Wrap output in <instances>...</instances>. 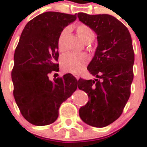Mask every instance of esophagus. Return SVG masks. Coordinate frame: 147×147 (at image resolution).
Returning a JSON list of instances; mask_svg holds the SVG:
<instances>
[{"instance_id":"34e87169","label":"esophagus","mask_w":147,"mask_h":147,"mask_svg":"<svg viewBox=\"0 0 147 147\" xmlns=\"http://www.w3.org/2000/svg\"><path fill=\"white\" fill-rule=\"evenodd\" d=\"M74 76H75V78H76V79H77V80H79V78H80V77H79V75H74Z\"/></svg>"}]
</instances>
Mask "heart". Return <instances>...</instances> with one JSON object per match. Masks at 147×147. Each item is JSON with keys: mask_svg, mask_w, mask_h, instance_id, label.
Listing matches in <instances>:
<instances>
[{"mask_svg": "<svg viewBox=\"0 0 147 147\" xmlns=\"http://www.w3.org/2000/svg\"><path fill=\"white\" fill-rule=\"evenodd\" d=\"M69 28L66 27L60 32L57 40V48L60 52L65 50L64 39L67 34L69 32ZM77 32L81 38L82 40L86 43H89L94 40L95 34L89 26L86 24H79L77 27ZM89 57L85 53H67L64 54L61 59V66L64 71L72 73H79L88 63Z\"/></svg>", "mask_w": 147, "mask_h": 147, "instance_id": "1", "label": "heart"}]
</instances>
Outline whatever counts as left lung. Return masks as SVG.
<instances>
[{"mask_svg":"<svg viewBox=\"0 0 147 147\" xmlns=\"http://www.w3.org/2000/svg\"><path fill=\"white\" fill-rule=\"evenodd\" d=\"M78 17L97 35L98 46L88 66L97 79L78 80L88 96L79 115L89 125L103 127L119 118L131 95L134 51L131 34L120 21L109 14L78 13Z\"/></svg>","mask_w":147,"mask_h":147,"instance_id":"1","label":"left lung"}]
</instances>
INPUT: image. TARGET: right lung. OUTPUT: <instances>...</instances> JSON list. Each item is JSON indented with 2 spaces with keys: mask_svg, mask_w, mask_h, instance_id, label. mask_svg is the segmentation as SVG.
Listing matches in <instances>:
<instances>
[{
  "mask_svg": "<svg viewBox=\"0 0 147 147\" xmlns=\"http://www.w3.org/2000/svg\"><path fill=\"white\" fill-rule=\"evenodd\" d=\"M75 15L48 11L35 16L24 27L14 53L11 72L13 96L23 117L31 124H51L59 116L60 105L78 88L72 74L49 80L59 70L57 40Z\"/></svg>",
  "mask_w": 147,
  "mask_h": 147,
  "instance_id": "obj_1",
  "label": "right lung"
}]
</instances>
